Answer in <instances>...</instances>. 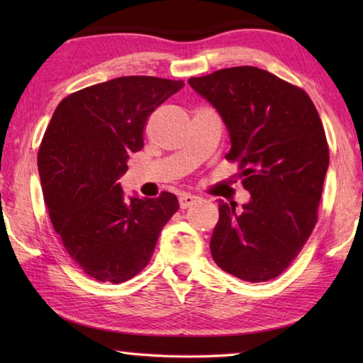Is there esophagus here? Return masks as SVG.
<instances>
[{
	"mask_svg": "<svg viewBox=\"0 0 363 363\" xmlns=\"http://www.w3.org/2000/svg\"><path fill=\"white\" fill-rule=\"evenodd\" d=\"M200 199L194 194H181L179 196V206L182 208V210H186V208L195 205L196 201H199Z\"/></svg>",
	"mask_w": 363,
	"mask_h": 363,
	"instance_id": "1",
	"label": "esophagus"
}]
</instances>
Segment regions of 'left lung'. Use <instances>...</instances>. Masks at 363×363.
Here are the masks:
<instances>
[{"label":"left lung","instance_id":"obj_1","mask_svg":"<svg viewBox=\"0 0 363 363\" xmlns=\"http://www.w3.org/2000/svg\"><path fill=\"white\" fill-rule=\"evenodd\" d=\"M189 84L229 131L251 199L219 200L210 248L218 266L245 281H267L290 266L317 224L330 153L320 116L303 89L257 67H232Z\"/></svg>","mask_w":363,"mask_h":363}]
</instances>
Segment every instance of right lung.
Here are the masks:
<instances>
[{
  "label": "right lung",
  "instance_id": "add662e5",
  "mask_svg": "<svg viewBox=\"0 0 363 363\" xmlns=\"http://www.w3.org/2000/svg\"><path fill=\"white\" fill-rule=\"evenodd\" d=\"M184 82L120 77L59 104L43 138L38 171L49 218L67 253L99 281L139 274L158 235L179 210L176 195L126 196L120 177L144 147V126Z\"/></svg>",
  "mask_w": 363,
  "mask_h": 363
}]
</instances>
